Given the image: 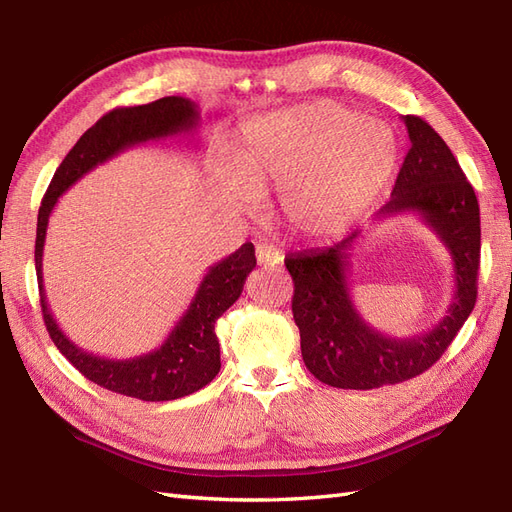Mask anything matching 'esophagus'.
I'll use <instances>...</instances> for the list:
<instances>
[{
  "label": "esophagus",
  "mask_w": 512,
  "mask_h": 512,
  "mask_svg": "<svg viewBox=\"0 0 512 512\" xmlns=\"http://www.w3.org/2000/svg\"><path fill=\"white\" fill-rule=\"evenodd\" d=\"M256 260L262 267H273V265H280V262L284 260V254H282V250H277L275 245L260 243L256 247Z\"/></svg>",
  "instance_id": "esophagus-1"
}]
</instances>
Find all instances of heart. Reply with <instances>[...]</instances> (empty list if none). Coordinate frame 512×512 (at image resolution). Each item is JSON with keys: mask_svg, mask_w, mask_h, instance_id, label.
<instances>
[{"mask_svg": "<svg viewBox=\"0 0 512 512\" xmlns=\"http://www.w3.org/2000/svg\"><path fill=\"white\" fill-rule=\"evenodd\" d=\"M397 164V138L384 121L335 102L301 104L256 117L232 147L222 194L235 209L280 192L292 228L335 237L376 203Z\"/></svg>", "mask_w": 512, "mask_h": 512, "instance_id": "heart-1", "label": "heart"}]
</instances>
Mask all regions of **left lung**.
<instances>
[{
	"label": "left lung",
	"mask_w": 512,
	"mask_h": 512,
	"mask_svg": "<svg viewBox=\"0 0 512 512\" xmlns=\"http://www.w3.org/2000/svg\"><path fill=\"white\" fill-rule=\"evenodd\" d=\"M404 123L410 149L378 218L408 211L421 215L453 258L455 294L446 316L431 331L397 339L369 327L352 303L350 250L361 232L322 250L286 256L305 367L335 389L369 391L423 374L451 346L476 303L480 211L474 188L427 121L406 115Z\"/></svg>",
	"instance_id": "obj_1"
}]
</instances>
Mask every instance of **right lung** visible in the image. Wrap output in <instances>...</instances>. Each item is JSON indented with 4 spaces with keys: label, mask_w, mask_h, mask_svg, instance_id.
Instances as JSON below:
<instances>
[{
    "label": "right lung",
    "mask_w": 512,
    "mask_h": 512,
    "mask_svg": "<svg viewBox=\"0 0 512 512\" xmlns=\"http://www.w3.org/2000/svg\"><path fill=\"white\" fill-rule=\"evenodd\" d=\"M198 121L200 113L196 102L181 96H166L143 106L113 108L79 138V143L59 164L38 211L36 275L42 318L53 344L87 380L96 382L102 389L143 401H170L192 395L218 376L222 363L215 322L241 297L247 275L256 267L254 245L243 243L235 254L209 267L190 307L185 309L160 348L134 356V359H104L70 342L46 303L42 286L46 228H49L51 211L59 196L89 170L134 145L192 132Z\"/></svg>",
    "instance_id": "add662e5"
}]
</instances>
